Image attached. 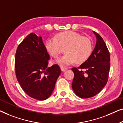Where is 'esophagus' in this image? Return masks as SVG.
I'll use <instances>...</instances> for the list:
<instances>
[{
	"mask_svg": "<svg viewBox=\"0 0 123 123\" xmlns=\"http://www.w3.org/2000/svg\"><path fill=\"white\" fill-rule=\"evenodd\" d=\"M61 70L62 71L65 72V71H66L67 70V68H66V67H65L64 66H61Z\"/></svg>",
	"mask_w": 123,
	"mask_h": 123,
	"instance_id": "esophagus-1",
	"label": "esophagus"
}]
</instances>
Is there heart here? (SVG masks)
<instances>
[{"mask_svg":"<svg viewBox=\"0 0 123 123\" xmlns=\"http://www.w3.org/2000/svg\"><path fill=\"white\" fill-rule=\"evenodd\" d=\"M44 46L54 58H57L64 48L66 53L56 61L61 65H68L75 61L77 63H82L89 58L92 51L90 38L72 31L59 33L55 38L47 39Z\"/></svg>","mask_w":123,"mask_h":123,"instance_id":"heart-1","label":"heart"}]
</instances>
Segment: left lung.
Masks as SVG:
<instances>
[{
    "instance_id": "left-lung-1",
    "label": "left lung",
    "mask_w": 123,
    "mask_h": 123,
    "mask_svg": "<svg viewBox=\"0 0 123 123\" xmlns=\"http://www.w3.org/2000/svg\"><path fill=\"white\" fill-rule=\"evenodd\" d=\"M96 38L94 51L79 67L72 68L74 79L72 87L81 98H89L98 94L106 85L110 66V53L102 37L93 31Z\"/></svg>"
}]
</instances>
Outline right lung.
<instances>
[{
    "label": "right lung",
    "mask_w": 123,
    "mask_h": 123,
    "mask_svg": "<svg viewBox=\"0 0 123 123\" xmlns=\"http://www.w3.org/2000/svg\"><path fill=\"white\" fill-rule=\"evenodd\" d=\"M49 55L42 37L28 34L17 48L15 57V74L24 91L31 98L44 100L54 90L61 71L58 65L47 67Z\"/></svg>",
    "instance_id": "obj_1"
}]
</instances>
